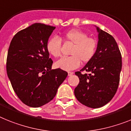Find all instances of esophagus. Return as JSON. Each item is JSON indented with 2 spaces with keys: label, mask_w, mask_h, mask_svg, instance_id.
<instances>
[{
  "label": "esophagus",
  "mask_w": 131,
  "mask_h": 131,
  "mask_svg": "<svg viewBox=\"0 0 131 131\" xmlns=\"http://www.w3.org/2000/svg\"><path fill=\"white\" fill-rule=\"evenodd\" d=\"M73 74H74L73 72H68V76H69V77H70V76H72Z\"/></svg>",
  "instance_id": "esophagus-1"
}]
</instances>
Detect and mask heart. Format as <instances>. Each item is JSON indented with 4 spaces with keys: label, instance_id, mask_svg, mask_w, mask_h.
Listing matches in <instances>:
<instances>
[{
    "label": "heart",
    "instance_id": "1",
    "mask_svg": "<svg viewBox=\"0 0 131 131\" xmlns=\"http://www.w3.org/2000/svg\"><path fill=\"white\" fill-rule=\"evenodd\" d=\"M65 41L74 44L70 54L71 56L64 57L55 62L56 67L69 71L77 69L80 62H88L95 55L97 50V42L88 37V34L79 29H71L62 36ZM47 51L51 56L59 57L61 53V40L57 36L50 37L47 42Z\"/></svg>",
    "mask_w": 131,
    "mask_h": 131
}]
</instances>
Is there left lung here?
<instances>
[{"mask_svg": "<svg viewBox=\"0 0 131 131\" xmlns=\"http://www.w3.org/2000/svg\"><path fill=\"white\" fill-rule=\"evenodd\" d=\"M98 33L96 53L80 71L75 72L80 82L74 95L83 105L99 108L106 105L117 90L122 68L121 54L112 36L95 26ZM82 71L89 72L88 75Z\"/></svg>", "mask_w": 131, "mask_h": 131, "instance_id": "obj_1", "label": "left lung"}]
</instances>
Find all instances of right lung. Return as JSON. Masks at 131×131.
<instances>
[{
  "label": "right lung",
  "instance_id": "add662e5",
  "mask_svg": "<svg viewBox=\"0 0 131 131\" xmlns=\"http://www.w3.org/2000/svg\"><path fill=\"white\" fill-rule=\"evenodd\" d=\"M54 29L35 23L17 33L9 47L8 77L19 99L31 107L51 101L68 75L61 69H51L53 61L46 45Z\"/></svg>",
  "mask_w": 131,
  "mask_h": 131
}]
</instances>
